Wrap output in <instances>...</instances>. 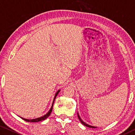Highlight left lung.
<instances>
[{
	"label": "left lung",
	"mask_w": 135,
	"mask_h": 135,
	"mask_svg": "<svg viewBox=\"0 0 135 135\" xmlns=\"http://www.w3.org/2000/svg\"><path fill=\"white\" fill-rule=\"evenodd\" d=\"M78 117H79V120L80 121V122H81V123H82V124H83V125L85 126H86V127H90V128H97V127H95V126H90V125H89V124H86V123H84V122H83V121H82V120L81 119L80 117V116H79V114H78Z\"/></svg>",
	"instance_id": "1"
}]
</instances>
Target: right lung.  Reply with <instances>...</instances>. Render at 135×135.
<instances>
[{"label": "right lung", "mask_w": 135, "mask_h": 135, "mask_svg": "<svg viewBox=\"0 0 135 135\" xmlns=\"http://www.w3.org/2000/svg\"><path fill=\"white\" fill-rule=\"evenodd\" d=\"M59 91L60 90H58V92H56V93L55 94V98H54V102H53V104H52V105L51 108L50 109L49 111L46 114H45V115L42 116V117H39V118H35V119H32V120H28V119H26V118H21L22 119H23L24 120L26 121V122H40V121H42V120H44L45 119H46V118L49 117V116L51 115V114L52 113V108H53V105H54V100L55 99V98L56 97V96L58 95V93L59 92Z\"/></svg>", "instance_id": "obj_1"}]
</instances>
